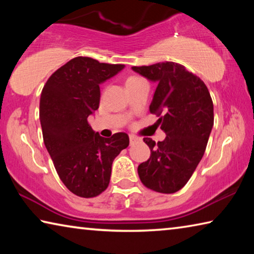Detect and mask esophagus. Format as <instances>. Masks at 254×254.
Returning <instances> with one entry per match:
<instances>
[{"label":"esophagus","mask_w":254,"mask_h":254,"mask_svg":"<svg viewBox=\"0 0 254 254\" xmlns=\"http://www.w3.org/2000/svg\"><path fill=\"white\" fill-rule=\"evenodd\" d=\"M128 137H130V143H131V144L135 143L136 141H139V137H136L135 135H133V134H131Z\"/></svg>","instance_id":"1"}]
</instances>
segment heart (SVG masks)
Masks as SVG:
<instances>
[{
  "mask_svg": "<svg viewBox=\"0 0 254 254\" xmlns=\"http://www.w3.org/2000/svg\"><path fill=\"white\" fill-rule=\"evenodd\" d=\"M136 79H139V77H136V76H130V77H128V78L127 79V84L131 83V81H134V80H136Z\"/></svg>",
  "mask_w": 254,
  "mask_h": 254,
  "instance_id": "obj_1",
  "label": "heart"
}]
</instances>
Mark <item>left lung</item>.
Segmentation results:
<instances>
[{
  "mask_svg": "<svg viewBox=\"0 0 254 254\" xmlns=\"http://www.w3.org/2000/svg\"><path fill=\"white\" fill-rule=\"evenodd\" d=\"M132 69L157 83L149 109L167 134L157 144L144 137L151 156L140 163L137 174L145 187L173 194L187 184L204 156L214 124L212 97L204 81L177 63Z\"/></svg>",
  "mask_w": 254,
  "mask_h": 254,
  "instance_id": "8db88e82",
  "label": "left lung"
}]
</instances>
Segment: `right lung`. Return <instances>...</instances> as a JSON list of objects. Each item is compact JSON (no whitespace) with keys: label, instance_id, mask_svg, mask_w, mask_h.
I'll use <instances>...</instances> for the list:
<instances>
[{"label":"right lung","instance_id":"add662e5","mask_svg":"<svg viewBox=\"0 0 254 254\" xmlns=\"http://www.w3.org/2000/svg\"><path fill=\"white\" fill-rule=\"evenodd\" d=\"M123 68L76 57L56 70L42 88L39 117L45 145L64 185L84 198L105 190L113 160L130 142L124 132L103 137L87 121L100 106V85Z\"/></svg>","mask_w":254,"mask_h":254}]
</instances>
